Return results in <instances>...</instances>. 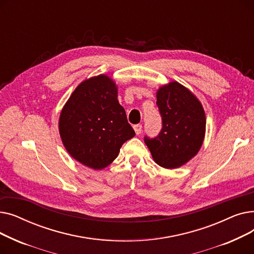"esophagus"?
<instances>
[{
	"mask_svg": "<svg viewBox=\"0 0 254 254\" xmlns=\"http://www.w3.org/2000/svg\"><path fill=\"white\" fill-rule=\"evenodd\" d=\"M134 129H135L137 135H140L141 132H142V125H135L134 126Z\"/></svg>",
	"mask_w": 254,
	"mask_h": 254,
	"instance_id": "esophagus-1",
	"label": "esophagus"
}]
</instances>
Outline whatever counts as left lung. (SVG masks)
I'll return each instance as SVG.
<instances>
[{
  "instance_id": "obj_1",
  "label": "left lung",
  "mask_w": 254,
  "mask_h": 254,
  "mask_svg": "<svg viewBox=\"0 0 254 254\" xmlns=\"http://www.w3.org/2000/svg\"><path fill=\"white\" fill-rule=\"evenodd\" d=\"M162 129L156 137L144 136L154 162L166 169L179 168L201 148L206 117L202 104L178 82L163 86L156 93Z\"/></svg>"
}]
</instances>
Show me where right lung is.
<instances>
[{
	"label": "right lung",
	"mask_w": 254,
	"mask_h": 254,
	"mask_svg": "<svg viewBox=\"0 0 254 254\" xmlns=\"http://www.w3.org/2000/svg\"><path fill=\"white\" fill-rule=\"evenodd\" d=\"M60 134L68 152L95 170L110 165L123 144L136 135L118 103L115 83L105 75L74 90L61 113Z\"/></svg>",
	"instance_id": "1"
}]
</instances>
